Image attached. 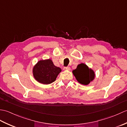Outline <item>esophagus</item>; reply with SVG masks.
Returning a JSON list of instances; mask_svg holds the SVG:
<instances>
[{"instance_id": "1", "label": "esophagus", "mask_w": 127, "mask_h": 127, "mask_svg": "<svg viewBox=\"0 0 127 127\" xmlns=\"http://www.w3.org/2000/svg\"><path fill=\"white\" fill-rule=\"evenodd\" d=\"M63 69L64 70H70V68L69 66H66V67H64Z\"/></svg>"}]
</instances>
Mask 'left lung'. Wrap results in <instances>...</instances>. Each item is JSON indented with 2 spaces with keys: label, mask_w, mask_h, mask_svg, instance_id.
Returning <instances> with one entry per match:
<instances>
[{
  "label": "left lung",
  "mask_w": 127,
  "mask_h": 127,
  "mask_svg": "<svg viewBox=\"0 0 127 127\" xmlns=\"http://www.w3.org/2000/svg\"><path fill=\"white\" fill-rule=\"evenodd\" d=\"M72 72L77 81L84 85H88L95 77L93 70L83 63L79 64L77 68L72 71Z\"/></svg>",
  "instance_id": "left-lung-1"
}]
</instances>
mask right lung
I'll return each mask as SVG.
<instances>
[{"label":"right lung","instance_id":"right-lung-1","mask_svg":"<svg viewBox=\"0 0 127 127\" xmlns=\"http://www.w3.org/2000/svg\"><path fill=\"white\" fill-rule=\"evenodd\" d=\"M62 70L56 66L51 59L39 61L34 66V77L37 82L42 84H50L56 80Z\"/></svg>","mask_w":127,"mask_h":127}]
</instances>
